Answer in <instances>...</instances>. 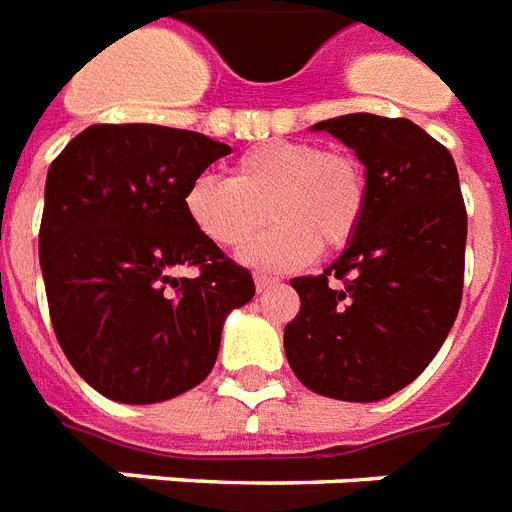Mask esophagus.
Listing matches in <instances>:
<instances>
[{
  "instance_id": "1",
  "label": "esophagus",
  "mask_w": 512,
  "mask_h": 512,
  "mask_svg": "<svg viewBox=\"0 0 512 512\" xmlns=\"http://www.w3.org/2000/svg\"><path fill=\"white\" fill-rule=\"evenodd\" d=\"M256 293H267V290L275 288V277H267V275H256Z\"/></svg>"
}]
</instances>
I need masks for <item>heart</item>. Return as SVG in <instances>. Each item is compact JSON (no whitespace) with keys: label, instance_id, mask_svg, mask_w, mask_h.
<instances>
[{"label":"heart","instance_id":"obj_1","mask_svg":"<svg viewBox=\"0 0 512 512\" xmlns=\"http://www.w3.org/2000/svg\"><path fill=\"white\" fill-rule=\"evenodd\" d=\"M192 227L219 248H240L269 216L275 227L240 253L261 272L309 264L317 248L338 251L365 222L367 182L351 155L314 142L272 140L245 150L232 177L200 174L185 192Z\"/></svg>","mask_w":512,"mask_h":512}]
</instances>
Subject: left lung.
Segmentation results:
<instances>
[{
	"label": "left lung",
	"mask_w": 512,
	"mask_h": 512,
	"mask_svg": "<svg viewBox=\"0 0 512 512\" xmlns=\"http://www.w3.org/2000/svg\"><path fill=\"white\" fill-rule=\"evenodd\" d=\"M333 134L365 166L367 211L343 253L317 277H293L301 312L285 357L309 391L380 402L431 365L463 298L465 216L455 158L410 118L349 113Z\"/></svg>",
	"instance_id": "1"
}]
</instances>
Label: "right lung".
Listing matches in <instances>:
<instances>
[{
  "label": "right lung",
  "instance_id": "obj_1",
  "mask_svg": "<svg viewBox=\"0 0 512 512\" xmlns=\"http://www.w3.org/2000/svg\"><path fill=\"white\" fill-rule=\"evenodd\" d=\"M227 153L185 129L100 124L49 166L39 230L49 317L73 370L113 402H166L206 380L227 314L256 293L185 211L192 179ZM185 263L201 275H170Z\"/></svg>",
  "mask_w": 512,
  "mask_h": 512
}]
</instances>
